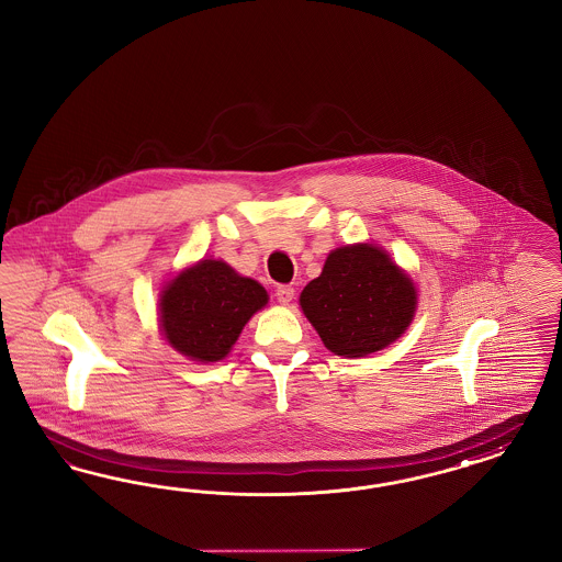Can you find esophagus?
<instances>
[{"mask_svg":"<svg viewBox=\"0 0 562 562\" xmlns=\"http://www.w3.org/2000/svg\"><path fill=\"white\" fill-rule=\"evenodd\" d=\"M276 299L282 303V305H290L292 299H294V289L290 284H280L276 289Z\"/></svg>","mask_w":562,"mask_h":562,"instance_id":"1","label":"esophagus"}]
</instances>
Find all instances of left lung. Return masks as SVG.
Instances as JSON below:
<instances>
[{"mask_svg": "<svg viewBox=\"0 0 562 562\" xmlns=\"http://www.w3.org/2000/svg\"><path fill=\"white\" fill-rule=\"evenodd\" d=\"M301 306L327 350L360 358L406 331L416 290L383 249L348 245L329 254L322 276L301 292Z\"/></svg>", "mask_w": 562, "mask_h": 562, "instance_id": "8db88e82", "label": "left lung"}]
</instances>
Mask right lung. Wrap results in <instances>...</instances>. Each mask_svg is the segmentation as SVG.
I'll return each mask as SVG.
<instances>
[{"instance_id":"1","label":"right lung","mask_w":562,"mask_h":562,"mask_svg":"<svg viewBox=\"0 0 562 562\" xmlns=\"http://www.w3.org/2000/svg\"><path fill=\"white\" fill-rule=\"evenodd\" d=\"M268 303V292L231 266L204 259L179 273L160 299L165 338L181 355L214 362L228 355L240 329Z\"/></svg>"}]
</instances>
